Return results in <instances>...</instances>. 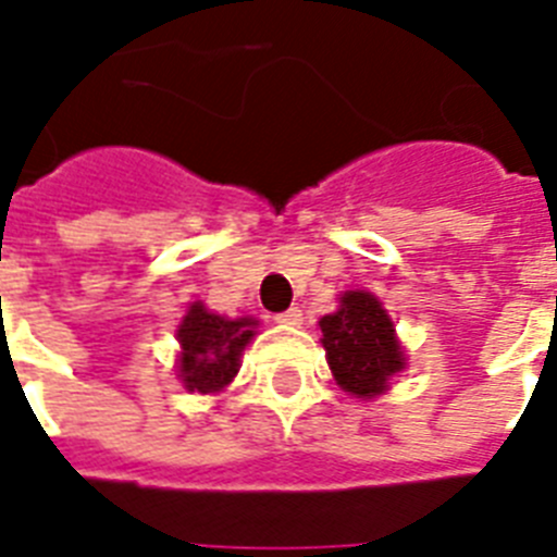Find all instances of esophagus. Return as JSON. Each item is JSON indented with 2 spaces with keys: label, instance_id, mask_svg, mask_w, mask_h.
Listing matches in <instances>:
<instances>
[{
  "label": "esophagus",
  "instance_id": "esophagus-1",
  "mask_svg": "<svg viewBox=\"0 0 557 557\" xmlns=\"http://www.w3.org/2000/svg\"><path fill=\"white\" fill-rule=\"evenodd\" d=\"M274 320H277V323H283V325H300L302 323V311L297 309V306H292V309L280 311Z\"/></svg>",
  "mask_w": 557,
  "mask_h": 557
}]
</instances>
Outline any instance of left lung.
Here are the masks:
<instances>
[{
	"mask_svg": "<svg viewBox=\"0 0 557 557\" xmlns=\"http://www.w3.org/2000/svg\"><path fill=\"white\" fill-rule=\"evenodd\" d=\"M320 332L334 381L349 395H383L388 377L406 369L395 323L372 292L343 294L341 309L320 318Z\"/></svg>",
	"mask_w": 557,
	"mask_h": 557,
	"instance_id": "obj_1",
	"label": "left lung"
}]
</instances>
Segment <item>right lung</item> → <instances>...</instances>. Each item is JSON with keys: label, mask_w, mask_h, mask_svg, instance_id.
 I'll list each match as a JSON object with an SVG mask.
<instances>
[{"label": "right lung", "mask_w": 557, "mask_h": 557, "mask_svg": "<svg viewBox=\"0 0 557 557\" xmlns=\"http://www.w3.org/2000/svg\"><path fill=\"white\" fill-rule=\"evenodd\" d=\"M260 320L223 318L208 311L200 300L188 306V314L176 329L180 360L176 372L188 392L214 395L234 381L239 369V355L255 337Z\"/></svg>", "instance_id": "add662e5"}]
</instances>
